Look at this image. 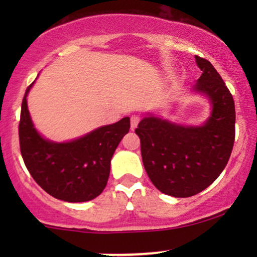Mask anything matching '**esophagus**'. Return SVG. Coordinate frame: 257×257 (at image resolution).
Here are the masks:
<instances>
[{
  "label": "esophagus",
  "instance_id": "1",
  "mask_svg": "<svg viewBox=\"0 0 257 257\" xmlns=\"http://www.w3.org/2000/svg\"><path fill=\"white\" fill-rule=\"evenodd\" d=\"M139 122H140V117H139V116H132V118H131V128H132V131H134V129L137 128L138 124H139Z\"/></svg>",
  "mask_w": 257,
  "mask_h": 257
}]
</instances>
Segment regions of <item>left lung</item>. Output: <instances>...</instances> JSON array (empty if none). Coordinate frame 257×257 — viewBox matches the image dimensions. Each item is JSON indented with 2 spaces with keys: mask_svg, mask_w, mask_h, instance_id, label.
I'll list each match as a JSON object with an SVG mask.
<instances>
[{
  "mask_svg": "<svg viewBox=\"0 0 257 257\" xmlns=\"http://www.w3.org/2000/svg\"><path fill=\"white\" fill-rule=\"evenodd\" d=\"M202 75L192 91L211 105L202 125H186L146 113L135 133L152 184L168 196L186 198L202 192L219 178L232 153L235 108L232 94L211 63L196 55Z\"/></svg>",
  "mask_w": 257,
  "mask_h": 257,
  "instance_id": "8db88e82",
  "label": "left lung"
}]
</instances>
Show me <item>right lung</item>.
<instances>
[{"instance_id":"obj_1","label":"right lung","mask_w":257,"mask_h":257,"mask_svg":"<svg viewBox=\"0 0 257 257\" xmlns=\"http://www.w3.org/2000/svg\"><path fill=\"white\" fill-rule=\"evenodd\" d=\"M28 87L19 123L20 151L29 173L54 198L70 203L88 202L104 191L110 175L111 158L131 128L124 117L66 143L43 138L32 122L28 107Z\"/></svg>"}]
</instances>
